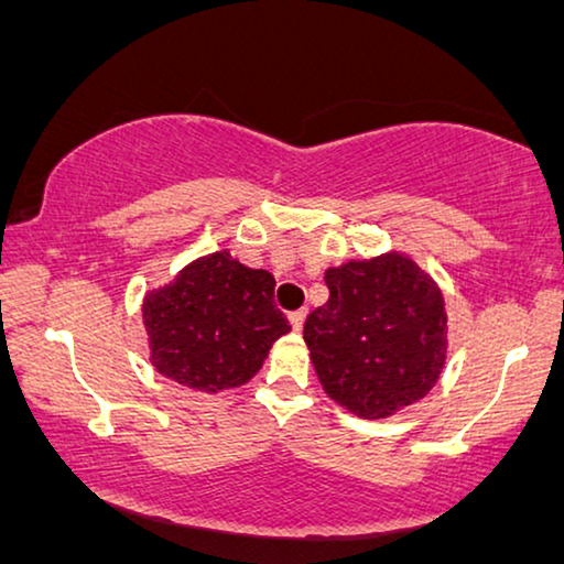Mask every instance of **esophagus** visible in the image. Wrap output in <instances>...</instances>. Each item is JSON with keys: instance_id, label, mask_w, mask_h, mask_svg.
I'll use <instances>...</instances> for the list:
<instances>
[{"instance_id": "1", "label": "esophagus", "mask_w": 564, "mask_h": 564, "mask_svg": "<svg viewBox=\"0 0 564 564\" xmlns=\"http://www.w3.org/2000/svg\"><path fill=\"white\" fill-rule=\"evenodd\" d=\"M306 314H308V308H296V311H291L289 314V318H291V326L293 329H301V326H304V322H306Z\"/></svg>"}]
</instances>
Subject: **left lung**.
Returning a JSON list of instances; mask_svg holds the SVG:
<instances>
[{"label":"left lung","instance_id":"8db88e82","mask_svg":"<svg viewBox=\"0 0 564 564\" xmlns=\"http://www.w3.org/2000/svg\"><path fill=\"white\" fill-rule=\"evenodd\" d=\"M324 279L329 301L308 314L304 339L326 394L362 417L425 398L445 362L438 285L398 253L349 260Z\"/></svg>","mask_w":564,"mask_h":564}]
</instances>
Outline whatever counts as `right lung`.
Wrapping results in <instances>:
<instances>
[{"mask_svg":"<svg viewBox=\"0 0 564 564\" xmlns=\"http://www.w3.org/2000/svg\"><path fill=\"white\" fill-rule=\"evenodd\" d=\"M273 291L271 273L228 250L187 265L172 285L144 299L154 367L205 392L248 382L273 341L291 332Z\"/></svg>","mask_w":564,"mask_h":564,"instance_id":"obj_1","label":"right lung"}]
</instances>
